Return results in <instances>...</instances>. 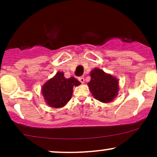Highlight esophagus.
Returning a JSON list of instances; mask_svg holds the SVG:
<instances>
[{"label": "esophagus", "mask_w": 157, "mask_h": 157, "mask_svg": "<svg viewBox=\"0 0 157 157\" xmlns=\"http://www.w3.org/2000/svg\"><path fill=\"white\" fill-rule=\"evenodd\" d=\"M78 80H79V81H80V82H81V83H84V82H85V78L83 77H80L78 78Z\"/></svg>", "instance_id": "obj_1"}]
</instances>
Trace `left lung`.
I'll use <instances>...</instances> for the list:
<instances>
[{"label": "left lung", "instance_id": "1", "mask_svg": "<svg viewBox=\"0 0 157 157\" xmlns=\"http://www.w3.org/2000/svg\"><path fill=\"white\" fill-rule=\"evenodd\" d=\"M90 76L91 80L88 86L94 98L104 103L113 101L118 94L117 79L97 68L91 71Z\"/></svg>", "mask_w": 157, "mask_h": 157}]
</instances>
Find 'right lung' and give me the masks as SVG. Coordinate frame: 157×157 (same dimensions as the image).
Returning a JSON list of instances; mask_svg holds the SVG:
<instances>
[{
    "label": "right lung",
    "instance_id": "add662e5",
    "mask_svg": "<svg viewBox=\"0 0 157 157\" xmlns=\"http://www.w3.org/2000/svg\"><path fill=\"white\" fill-rule=\"evenodd\" d=\"M81 82L75 77L66 79L63 72H57L55 76L48 80L42 87V94L46 103L53 108H62L71 100L74 86Z\"/></svg>",
    "mask_w": 157,
    "mask_h": 157
}]
</instances>
